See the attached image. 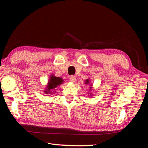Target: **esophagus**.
I'll list each match as a JSON object with an SVG mask.
<instances>
[{
    "instance_id": "obj_1",
    "label": "esophagus",
    "mask_w": 148,
    "mask_h": 148,
    "mask_svg": "<svg viewBox=\"0 0 148 148\" xmlns=\"http://www.w3.org/2000/svg\"><path fill=\"white\" fill-rule=\"evenodd\" d=\"M70 80L71 82L75 83L76 82V77L74 75H71L70 77Z\"/></svg>"
}]
</instances>
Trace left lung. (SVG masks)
I'll return each mask as SVG.
<instances>
[{"instance_id":"left-lung-1","label":"left lung","mask_w":148,"mask_h":148,"mask_svg":"<svg viewBox=\"0 0 148 148\" xmlns=\"http://www.w3.org/2000/svg\"><path fill=\"white\" fill-rule=\"evenodd\" d=\"M85 83H86V84H89V83H90V80H89V79H87L86 81H85ZM90 86H92V85H90ZM90 96H91V95H90Z\"/></svg>"}]
</instances>
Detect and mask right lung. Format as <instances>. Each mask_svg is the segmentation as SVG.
Returning <instances> with one entry per match:
<instances>
[{
  "mask_svg": "<svg viewBox=\"0 0 148 148\" xmlns=\"http://www.w3.org/2000/svg\"><path fill=\"white\" fill-rule=\"evenodd\" d=\"M64 83V80L62 79L60 77H55L54 75H51V77L49 78V82L46 88L44 91V93L49 94V95H52L54 93V89L57 86H60L61 84Z\"/></svg>",
  "mask_w": 148,
  "mask_h": 148,
  "instance_id": "1",
  "label": "right lung"
}]
</instances>
